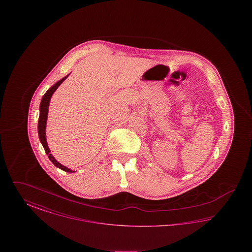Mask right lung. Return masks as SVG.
Listing matches in <instances>:
<instances>
[{"label": "right lung", "instance_id": "right-lung-1", "mask_svg": "<svg viewBox=\"0 0 252 252\" xmlns=\"http://www.w3.org/2000/svg\"><path fill=\"white\" fill-rule=\"evenodd\" d=\"M70 74V73H69ZM66 75L65 77H63L62 79H60V81H58L56 84L53 85L48 91L45 93V94L42 96L40 105H39V117H38V124H37V132H38V137H39V141L42 144L46 154L48 155L49 159L57 166L60 168L61 170L65 171V172H69V173H73L75 171H72L70 168L66 167L64 165H62L60 163L53 155L50 153V149H49L48 144H47V141H46V124H47V118H48V108L49 104H50V100L51 97L54 94V93L56 92V90L59 88L60 86L68 76Z\"/></svg>", "mask_w": 252, "mask_h": 252}]
</instances>
